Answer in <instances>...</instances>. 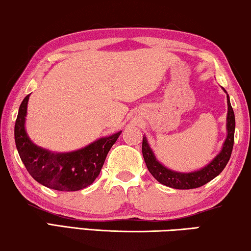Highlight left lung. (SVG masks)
Listing matches in <instances>:
<instances>
[{"mask_svg":"<svg viewBox=\"0 0 251 251\" xmlns=\"http://www.w3.org/2000/svg\"><path fill=\"white\" fill-rule=\"evenodd\" d=\"M224 91H227L223 88ZM227 103H228V116H227V138L220 152L217 154V157L212 160L210 163H208L202 169L188 172H176L170 170L162 166L157 158L154 157L153 151L149 147V143L147 141V138L143 137L142 140V154L145 159L148 170L152 175L157 181L164 184V186L175 188V189H195L199 188L203 184L211 181L213 178H216L221 171L225 169L230 159V155L232 152L233 148V138H235V113H233L232 106L230 104L229 96L227 94Z\"/></svg>","mask_w":251,"mask_h":251,"instance_id":"8db88e82","label":"left lung"}]
</instances>
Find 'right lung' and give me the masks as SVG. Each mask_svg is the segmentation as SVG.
<instances>
[{
	"instance_id": "right-lung-1",
	"label": "right lung",
	"mask_w": 251,
	"mask_h": 251,
	"mask_svg": "<svg viewBox=\"0 0 251 251\" xmlns=\"http://www.w3.org/2000/svg\"><path fill=\"white\" fill-rule=\"evenodd\" d=\"M30 94L20 105L14 126L18 152L32 178L43 186L59 191H76L90 186L97 179L106 154L122 131L98 139L83 149L57 153L33 143L25 131V117Z\"/></svg>"
}]
</instances>
